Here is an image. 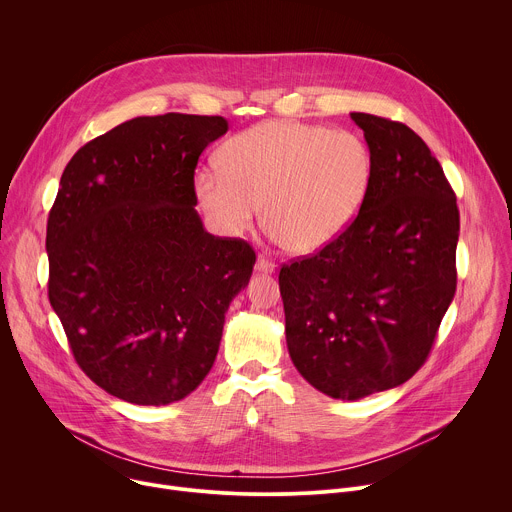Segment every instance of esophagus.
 <instances>
[{
	"label": "esophagus",
	"instance_id": "34e87169",
	"mask_svg": "<svg viewBox=\"0 0 512 512\" xmlns=\"http://www.w3.org/2000/svg\"><path fill=\"white\" fill-rule=\"evenodd\" d=\"M255 269L259 273H273L275 271V263L271 259H267L265 255H259L257 257V263H255Z\"/></svg>",
	"mask_w": 512,
	"mask_h": 512
}]
</instances>
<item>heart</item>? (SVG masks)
I'll return each mask as SVG.
<instances>
[{"label":"heart","instance_id":"b5f03b06","mask_svg":"<svg viewBox=\"0 0 512 512\" xmlns=\"http://www.w3.org/2000/svg\"><path fill=\"white\" fill-rule=\"evenodd\" d=\"M371 178L373 154L358 133L269 121L229 139L221 170L202 168L194 190L223 235H243L263 206L283 249L314 253L352 225Z\"/></svg>","mask_w":512,"mask_h":512}]
</instances>
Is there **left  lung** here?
I'll return each mask as SVG.
<instances>
[{
  "instance_id": "8db88e82",
  "label": "left lung",
  "mask_w": 512,
  "mask_h": 512,
  "mask_svg": "<svg viewBox=\"0 0 512 512\" xmlns=\"http://www.w3.org/2000/svg\"><path fill=\"white\" fill-rule=\"evenodd\" d=\"M373 154L352 225L279 271L285 340L300 375L356 401L409 381L456 294L460 212L425 141L407 125L350 113Z\"/></svg>"
}]
</instances>
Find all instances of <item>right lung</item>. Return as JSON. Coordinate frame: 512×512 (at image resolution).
Wrapping results in <instances>:
<instances>
[{"label": "right lung", "mask_w": 512, "mask_h": 512, "mask_svg": "<svg viewBox=\"0 0 512 512\" xmlns=\"http://www.w3.org/2000/svg\"><path fill=\"white\" fill-rule=\"evenodd\" d=\"M223 117H135L66 164L48 214V300L85 375L135 405L190 395L212 369L255 251L204 231L194 170Z\"/></svg>", "instance_id": "obj_1"}]
</instances>
